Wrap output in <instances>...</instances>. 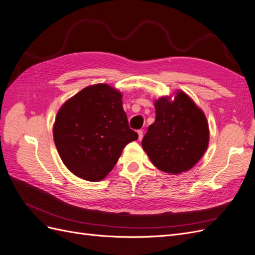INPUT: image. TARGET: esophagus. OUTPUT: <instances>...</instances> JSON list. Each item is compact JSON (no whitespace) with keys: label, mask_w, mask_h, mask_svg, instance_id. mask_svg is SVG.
<instances>
[{"label":"esophagus","mask_w":255,"mask_h":255,"mask_svg":"<svg viewBox=\"0 0 255 255\" xmlns=\"http://www.w3.org/2000/svg\"><path fill=\"white\" fill-rule=\"evenodd\" d=\"M137 134H138V139L141 141L143 138V130H137Z\"/></svg>","instance_id":"34e87169"}]
</instances>
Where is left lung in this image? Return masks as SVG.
<instances>
[{
    "mask_svg": "<svg viewBox=\"0 0 255 255\" xmlns=\"http://www.w3.org/2000/svg\"><path fill=\"white\" fill-rule=\"evenodd\" d=\"M163 96L154 102L155 121L142 146L153 165L171 175L191 169L209 146V124L192 98L178 91L174 101Z\"/></svg>",
    "mask_w": 255,
    "mask_h": 255,
    "instance_id": "8db88e82",
    "label": "left lung"
}]
</instances>
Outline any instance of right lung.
<instances>
[{"mask_svg":"<svg viewBox=\"0 0 255 255\" xmlns=\"http://www.w3.org/2000/svg\"><path fill=\"white\" fill-rule=\"evenodd\" d=\"M122 98L111 86L97 84L71 97L57 113L54 142L63 164L75 176L101 181L124 147L137 138L129 128Z\"/></svg>","mask_w":255,"mask_h":255,"instance_id":"1","label":"right lung"}]
</instances>
